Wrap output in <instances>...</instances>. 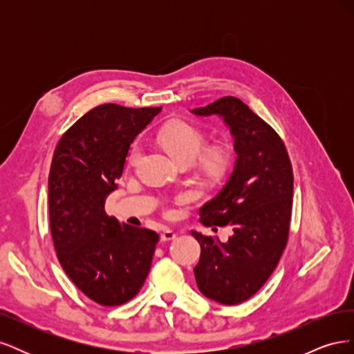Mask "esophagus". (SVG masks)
Here are the masks:
<instances>
[{
  "label": "esophagus",
  "mask_w": 354,
  "mask_h": 354,
  "mask_svg": "<svg viewBox=\"0 0 354 354\" xmlns=\"http://www.w3.org/2000/svg\"><path fill=\"white\" fill-rule=\"evenodd\" d=\"M176 238V232L171 230V229H164L162 233H160V241H173Z\"/></svg>",
  "instance_id": "obj_1"
}]
</instances>
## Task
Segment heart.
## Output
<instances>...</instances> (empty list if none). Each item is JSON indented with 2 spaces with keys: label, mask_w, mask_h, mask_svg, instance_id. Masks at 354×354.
Returning <instances> with one entry per match:
<instances>
[{
  "label": "heart",
  "mask_w": 354,
  "mask_h": 354,
  "mask_svg": "<svg viewBox=\"0 0 354 354\" xmlns=\"http://www.w3.org/2000/svg\"><path fill=\"white\" fill-rule=\"evenodd\" d=\"M158 140L165 151L180 164H192L195 160L199 173L209 181H218L227 174L232 165V152L226 145L205 146L207 134L195 124L187 121H171L160 128ZM142 149L133 143L127 155V165L136 167ZM189 199L187 194H180L178 202Z\"/></svg>",
  "instance_id": "obj_1"
}]
</instances>
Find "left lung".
Segmentation results:
<instances>
[{
    "label": "left lung",
    "instance_id": "obj_1",
    "mask_svg": "<svg viewBox=\"0 0 354 354\" xmlns=\"http://www.w3.org/2000/svg\"><path fill=\"white\" fill-rule=\"evenodd\" d=\"M192 112L221 116L238 155L226 185L199 211L202 224L230 226L233 234L221 243L192 232L201 245L195 279L209 299L241 304L269 279L286 246L292 165L279 134L238 97L226 95Z\"/></svg>",
    "mask_w": 354,
    "mask_h": 354
}]
</instances>
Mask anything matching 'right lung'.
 Listing matches in <instances>:
<instances>
[{
  "label": "right lung",
  "mask_w": 354,
  "mask_h": 354,
  "mask_svg": "<svg viewBox=\"0 0 354 354\" xmlns=\"http://www.w3.org/2000/svg\"><path fill=\"white\" fill-rule=\"evenodd\" d=\"M160 108L100 104L60 137L48 176L51 238L69 279L93 301H130L151 270L159 234L109 217L128 149Z\"/></svg>",
  "instance_id": "right-lung-1"
}]
</instances>
